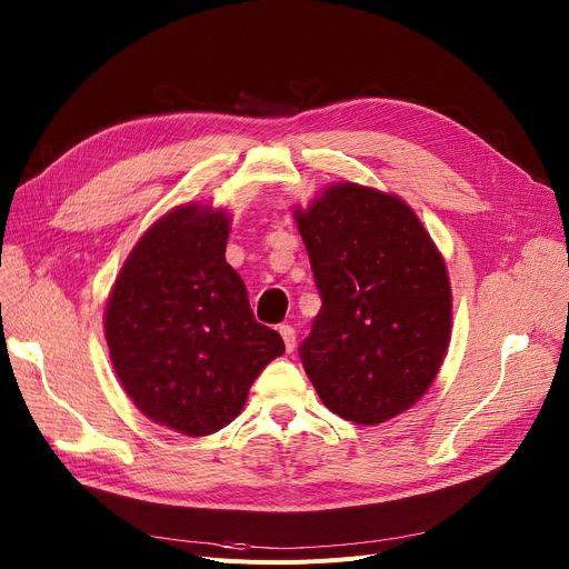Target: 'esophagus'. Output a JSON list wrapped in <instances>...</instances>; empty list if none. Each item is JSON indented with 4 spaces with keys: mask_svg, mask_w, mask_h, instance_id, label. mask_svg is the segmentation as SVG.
<instances>
[{
    "mask_svg": "<svg viewBox=\"0 0 569 569\" xmlns=\"http://www.w3.org/2000/svg\"><path fill=\"white\" fill-rule=\"evenodd\" d=\"M279 335L283 337L286 350H288V352H292V350H295V343H297V332H295V327H292V325H281V327H279Z\"/></svg>",
    "mask_w": 569,
    "mask_h": 569,
    "instance_id": "obj_1",
    "label": "esophagus"
}]
</instances>
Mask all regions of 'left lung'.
<instances>
[{"instance_id":"left-lung-1","label":"left lung","mask_w":569,"mask_h":569,"mask_svg":"<svg viewBox=\"0 0 569 569\" xmlns=\"http://www.w3.org/2000/svg\"><path fill=\"white\" fill-rule=\"evenodd\" d=\"M322 307L300 357L320 401L380 425L422 399L452 332L447 267L397 196L332 184L295 209Z\"/></svg>"}]
</instances>
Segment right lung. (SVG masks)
I'll use <instances>...</instances> for the list:
<instances>
[{
    "label": "right lung",
    "instance_id": "obj_1",
    "mask_svg": "<svg viewBox=\"0 0 569 569\" xmlns=\"http://www.w3.org/2000/svg\"><path fill=\"white\" fill-rule=\"evenodd\" d=\"M230 217L179 204L129 253L106 307V341L124 392L149 420L209 436L242 412L249 387L283 355L256 322L247 286L226 262Z\"/></svg>",
    "mask_w": 569,
    "mask_h": 569
}]
</instances>
